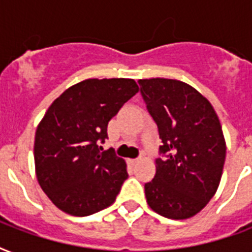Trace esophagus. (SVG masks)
<instances>
[{"mask_svg":"<svg viewBox=\"0 0 252 252\" xmlns=\"http://www.w3.org/2000/svg\"><path fill=\"white\" fill-rule=\"evenodd\" d=\"M128 162H129L130 165H134V163H137L138 162V158H132V159H128Z\"/></svg>","mask_w":252,"mask_h":252,"instance_id":"1","label":"esophagus"}]
</instances>
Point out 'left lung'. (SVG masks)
I'll return each instance as SVG.
<instances>
[{"label": "left lung", "mask_w": 252, "mask_h": 252, "mask_svg": "<svg viewBox=\"0 0 252 252\" xmlns=\"http://www.w3.org/2000/svg\"><path fill=\"white\" fill-rule=\"evenodd\" d=\"M138 84L162 140L154 179L145 184L148 205L167 219H189L219 188L226 157L221 123L209 100L182 81Z\"/></svg>", "instance_id": "obj_1"}]
</instances>
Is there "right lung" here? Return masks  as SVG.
<instances>
[{
    "instance_id": "right-lung-1",
    "label": "right lung",
    "mask_w": 252,
    "mask_h": 252,
    "mask_svg": "<svg viewBox=\"0 0 252 252\" xmlns=\"http://www.w3.org/2000/svg\"><path fill=\"white\" fill-rule=\"evenodd\" d=\"M137 91L129 78H91L49 106L36 128L33 158L37 182L59 209L84 217L114 203L128 178L126 163L99 144L108 122Z\"/></svg>"
}]
</instances>
